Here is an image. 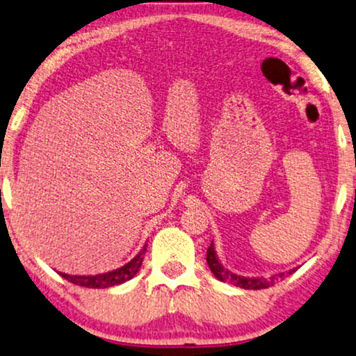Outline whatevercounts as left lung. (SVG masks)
<instances>
[{
	"instance_id": "left-lung-1",
	"label": "left lung",
	"mask_w": 356,
	"mask_h": 356,
	"mask_svg": "<svg viewBox=\"0 0 356 356\" xmlns=\"http://www.w3.org/2000/svg\"><path fill=\"white\" fill-rule=\"evenodd\" d=\"M207 263H209L210 271L213 273L215 277H218L220 281H223V282H232V284L240 286V287H243V289H266V287L273 286L277 279H282L284 276H287V274H292L296 271V269H292V271H289V273H281V274H277V276H271L268 281L266 279H259V277H256V279L240 277V276H236V274L228 273L227 269H225L222 264L218 263L217 256H215L213 245H210L209 250H207Z\"/></svg>"
}]
</instances>
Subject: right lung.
<instances>
[{"instance_id":"obj_1","label":"right lung","mask_w":356,"mask_h":356,"mask_svg":"<svg viewBox=\"0 0 356 356\" xmlns=\"http://www.w3.org/2000/svg\"><path fill=\"white\" fill-rule=\"evenodd\" d=\"M146 246L141 250V253H139L138 256H134V259L129 261L128 264H124L123 268L115 269V271H110L105 274H97V276H70V274L60 273V276L67 279L69 282H72V284H77L82 287H93V289H105V287L121 284V282L128 281V279H131L134 274L138 273L139 266L143 264V259H145Z\"/></svg>"}]
</instances>
